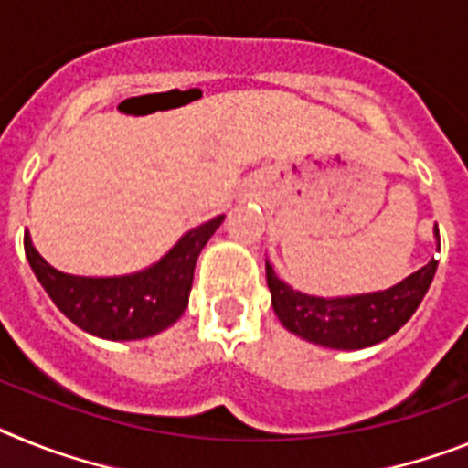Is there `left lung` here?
Returning a JSON list of instances; mask_svg holds the SVG:
<instances>
[{
	"label": "left lung",
	"instance_id": "obj_1",
	"mask_svg": "<svg viewBox=\"0 0 468 468\" xmlns=\"http://www.w3.org/2000/svg\"><path fill=\"white\" fill-rule=\"evenodd\" d=\"M435 247L441 252V233L433 228ZM438 259H431L423 269L399 281L388 290L345 294V297H319L294 290L276 276L266 259V282L271 304L290 333L314 345L331 349H364L378 345L402 328L419 309L423 294L433 282Z\"/></svg>",
	"mask_w": 468,
	"mask_h": 468
}]
</instances>
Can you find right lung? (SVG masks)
Returning a JSON list of instances; mask_svg holds the SVG:
<instances>
[{"label": "right lung", "mask_w": 468, "mask_h": 468, "mask_svg": "<svg viewBox=\"0 0 468 468\" xmlns=\"http://www.w3.org/2000/svg\"><path fill=\"white\" fill-rule=\"evenodd\" d=\"M226 216L187 230L159 261L125 276H73L47 264L26 233V257L45 292L78 328L101 340H144L166 331L190 300L199 252Z\"/></svg>", "instance_id": "right-lung-1"}]
</instances>
